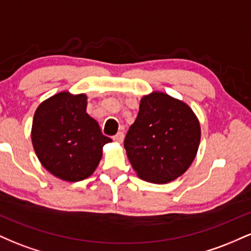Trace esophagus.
Returning a JSON list of instances; mask_svg holds the SVG:
<instances>
[{"label": "esophagus", "instance_id": "esophagus-1", "mask_svg": "<svg viewBox=\"0 0 251 251\" xmlns=\"http://www.w3.org/2000/svg\"><path fill=\"white\" fill-rule=\"evenodd\" d=\"M124 137H125V135H124L123 132H118V133L113 137V140L117 143H123Z\"/></svg>", "mask_w": 251, "mask_h": 251}]
</instances>
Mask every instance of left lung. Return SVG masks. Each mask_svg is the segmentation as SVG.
<instances>
[{"mask_svg":"<svg viewBox=\"0 0 251 251\" xmlns=\"http://www.w3.org/2000/svg\"><path fill=\"white\" fill-rule=\"evenodd\" d=\"M201 142V125L185 102L163 92L142 98L124 146L138 177L154 184L175 180L190 168Z\"/></svg>","mask_w":251,"mask_h":251,"instance_id":"1","label":"left lung"}]
</instances>
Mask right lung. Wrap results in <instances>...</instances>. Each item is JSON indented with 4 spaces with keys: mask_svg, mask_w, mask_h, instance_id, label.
<instances>
[{
    "mask_svg": "<svg viewBox=\"0 0 251 251\" xmlns=\"http://www.w3.org/2000/svg\"><path fill=\"white\" fill-rule=\"evenodd\" d=\"M87 97L60 92L40 103L34 114L31 143L42 166L67 181H79L94 172L102 148L111 138L86 113Z\"/></svg>",
    "mask_w": 251,
    "mask_h": 251,
    "instance_id": "obj_1",
    "label": "right lung"
}]
</instances>
